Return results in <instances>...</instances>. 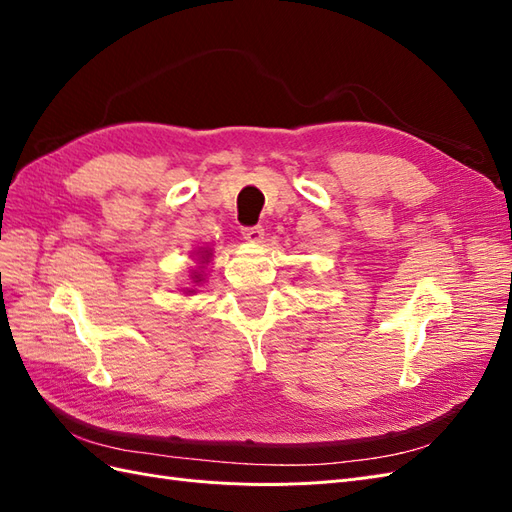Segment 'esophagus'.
<instances>
[{"label":"esophagus","mask_w":512,"mask_h":512,"mask_svg":"<svg viewBox=\"0 0 512 512\" xmlns=\"http://www.w3.org/2000/svg\"><path fill=\"white\" fill-rule=\"evenodd\" d=\"M243 239L252 241V243H260L262 239H265V228H262V226H247V228H243Z\"/></svg>","instance_id":"obj_1"}]
</instances>
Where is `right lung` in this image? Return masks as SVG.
Segmentation results:
<instances>
[{"label": "right lung", "mask_w": 512, "mask_h": 512, "mask_svg": "<svg viewBox=\"0 0 512 512\" xmlns=\"http://www.w3.org/2000/svg\"><path fill=\"white\" fill-rule=\"evenodd\" d=\"M209 254H211V250H205V252H203V258H200V262H209ZM192 277H194L196 284L203 282V277H200V273H194ZM188 292H194V290H188Z\"/></svg>", "instance_id": "add662e5"}]
</instances>
